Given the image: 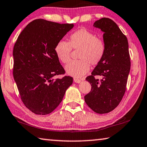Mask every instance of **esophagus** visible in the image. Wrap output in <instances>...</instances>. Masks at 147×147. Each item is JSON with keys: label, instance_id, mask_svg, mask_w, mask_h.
Returning <instances> with one entry per match:
<instances>
[{"label": "esophagus", "instance_id": "esophagus-1", "mask_svg": "<svg viewBox=\"0 0 147 147\" xmlns=\"http://www.w3.org/2000/svg\"><path fill=\"white\" fill-rule=\"evenodd\" d=\"M74 82L75 83H80L81 82V80L80 79H78V78H74Z\"/></svg>", "mask_w": 147, "mask_h": 147}]
</instances>
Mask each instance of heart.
I'll return each instance as SVG.
<instances>
[{
    "mask_svg": "<svg viewBox=\"0 0 147 147\" xmlns=\"http://www.w3.org/2000/svg\"><path fill=\"white\" fill-rule=\"evenodd\" d=\"M72 48L80 50L78 54L80 59L70 62L65 67V71L75 78L85 75L90 69V63L93 65L99 63L105 52L104 41L84 28L73 32L69 36V42L63 40L58 42L55 52L60 61L67 63L71 59Z\"/></svg>",
    "mask_w": 147,
    "mask_h": 147,
    "instance_id": "1",
    "label": "heart"
}]
</instances>
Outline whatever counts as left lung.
I'll use <instances>...</instances> for the list:
<instances>
[{
	"label": "left lung",
	"instance_id": "1",
	"mask_svg": "<svg viewBox=\"0 0 147 147\" xmlns=\"http://www.w3.org/2000/svg\"><path fill=\"white\" fill-rule=\"evenodd\" d=\"M93 26L103 32L105 52L92 75L86 78L92 90L84 100L95 113L105 114L113 111L124 95L131 65L129 46L127 37L112 20L103 18ZM96 75L103 78L99 81L94 78Z\"/></svg>",
	"mask_w": 147,
	"mask_h": 147
}]
</instances>
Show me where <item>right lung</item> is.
<instances>
[{
    "mask_svg": "<svg viewBox=\"0 0 147 147\" xmlns=\"http://www.w3.org/2000/svg\"><path fill=\"white\" fill-rule=\"evenodd\" d=\"M73 27L35 20L24 28L13 46V78L23 104L36 115L54 111L73 84L69 76L61 79L53 76L65 73L55 45Z\"/></svg>",
    "mask_w": 147,
    "mask_h": 147,
    "instance_id": "1",
    "label": "right lung"
}]
</instances>
